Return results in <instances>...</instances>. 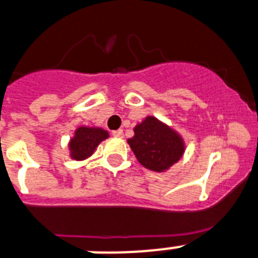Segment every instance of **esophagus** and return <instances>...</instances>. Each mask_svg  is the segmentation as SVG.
<instances>
[{"mask_svg": "<svg viewBox=\"0 0 258 258\" xmlns=\"http://www.w3.org/2000/svg\"><path fill=\"white\" fill-rule=\"evenodd\" d=\"M112 135L116 136V138H123V130H115V131H112Z\"/></svg>", "mask_w": 258, "mask_h": 258, "instance_id": "34e87169", "label": "esophagus"}]
</instances>
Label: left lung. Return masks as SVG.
I'll return each instance as SVG.
<instances>
[{"instance_id":"left-lung-1","label":"left lung","mask_w":258,"mask_h":258,"mask_svg":"<svg viewBox=\"0 0 258 258\" xmlns=\"http://www.w3.org/2000/svg\"><path fill=\"white\" fill-rule=\"evenodd\" d=\"M135 135L128 144L136 159L151 171L163 172L181 158L183 139L172 128L148 116L135 127Z\"/></svg>"}]
</instances>
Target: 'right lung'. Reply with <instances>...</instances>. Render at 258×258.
<instances>
[{"mask_svg": "<svg viewBox=\"0 0 258 258\" xmlns=\"http://www.w3.org/2000/svg\"><path fill=\"white\" fill-rule=\"evenodd\" d=\"M106 138H108V133L102 128L79 127L70 142L71 158H74L75 160H83L89 158L98 147V144Z\"/></svg>", "mask_w": 258, "mask_h": 258, "instance_id": "right-lung-1", "label": "right lung"}]
</instances>
